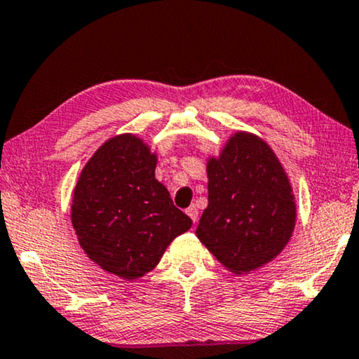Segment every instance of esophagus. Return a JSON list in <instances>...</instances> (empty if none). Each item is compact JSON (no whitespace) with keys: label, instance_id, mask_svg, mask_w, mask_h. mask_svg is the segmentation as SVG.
Returning a JSON list of instances; mask_svg holds the SVG:
<instances>
[{"label":"esophagus","instance_id":"34e87169","mask_svg":"<svg viewBox=\"0 0 359 359\" xmlns=\"http://www.w3.org/2000/svg\"><path fill=\"white\" fill-rule=\"evenodd\" d=\"M186 214H188V216L191 217V221H193V222H198V208L196 206H194V204H193V206H189L188 209H186Z\"/></svg>","mask_w":359,"mask_h":359}]
</instances>
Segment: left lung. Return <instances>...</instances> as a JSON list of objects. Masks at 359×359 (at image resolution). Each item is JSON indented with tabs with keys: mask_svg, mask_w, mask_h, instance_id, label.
<instances>
[{
	"mask_svg": "<svg viewBox=\"0 0 359 359\" xmlns=\"http://www.w3.org/2000/svg\"><path fill=\"white\" fill-rule=\"evenodd\" d=\"M208 208L196 227L203 245L234 276L250 273L285 249L297 203L285 168L269 143L234 132L209 155Z\"/></svg>",
	"mask_w": 359,
	"mask_h": 359,
	"instance_id": "left-lung-1",
	"label": "left lung"
}]
</instances>
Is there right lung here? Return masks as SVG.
<instances>
[{"label": "right lung", "mask_w": 359, "mask_h": 359, "mask_svg": "<svg viewBox=\"0 0 359 359\" xmlns=\"http://www.w3.org/2000/svg\"><path fill=\"white\" fill-rule=\"evenodd\" d=\"M156 163L145 140L115 135L86 163L72 193L71 221L82 250L123 280L151 272L193 224L155 178Z\"/></svg>", "instance_id": "1"}]
</instances>
